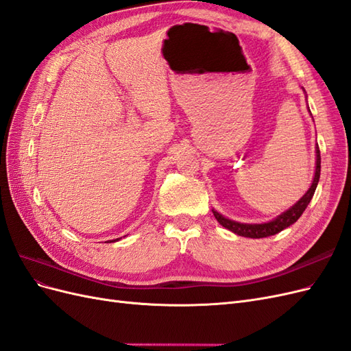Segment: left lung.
<instances>
[{"label": "left lung", "instance_id": "left-lung-1", "mask_svg": "<svg viewBox=\"0 0 351 351\" xmlns=\"http://www.w3.org/2000/svg\"><path fill=\"white\" fill-rule=\"evenodd\" d=\"M319 176H321V152H319V146H316V171H315L313 183H312L311 189L307 190V193L299 202H297L293 208L285 210L282 215L275 218L274 221L267 222V224H240V222L231 221V219H227L222 215H219L217 210H214V215L222 227L228 228L230 231L236 232V234H239V236L250 237V239H262V237L274 236V234H277V232L282 231L284 228L294 224V222L302 217L304 209L307 208V205H309V202L312 200V197L315 195L317 182H319Z\"/></svg>", "mask_w": 351, "mask_h": 351}]
</instances>
